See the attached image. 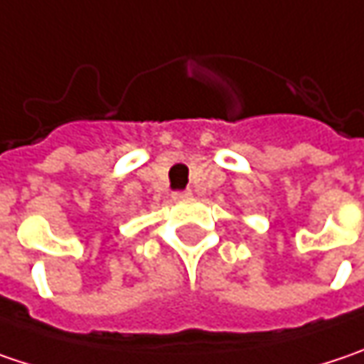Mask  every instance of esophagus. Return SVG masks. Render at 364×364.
<instances>
[{"instance_id":"1","label":"esophagus","mask_w":364,"mask_h":364,"mask_svg":"<svg viewBox=\"0 0 364 364\" xmlns=\"http://www.w3.org/2000/svg\"><path fill=\"white\" fill-rule=\"evenodd\" d=\"M191 196H193V193H191L189 189H185V191H175V193H173V198H175L177 202H181V200H191Z\"/></svg>"}]
</instances>
